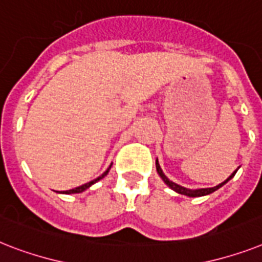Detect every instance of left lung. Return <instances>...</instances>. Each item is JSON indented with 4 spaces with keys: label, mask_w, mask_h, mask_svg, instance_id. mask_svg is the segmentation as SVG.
Wrapping results in <instances>:
<instances>
[{
    "label": "left lung",
    "mask_w": 262,
    "mask_h": 262,
    "mask_svg": "<svg viewBox=\"0 0 262 262\" xmlns=\"http://www.w3.org/2000/svg\"><path fill=\"white\" fill-rule=\"evenodd\" d=\"M156 169H157V173H159V176H160L161 179H163V182H164L165 184H167V186L171 188V190H173L175 192L180 193V195H186V196H190V198L205 196V195H210V193H212L214 191L220 190L221 187L225 186V184H226L229 180L233 179V176H234L235 172H237V171L233 172V173H231V175L229 176L226 180H225V182H222L221 184H218V186H215V187H211V188H196V190H190V188H186V187L180 186V184H176V183H173L172 180L168 179L167 176L164 175L163 169H161V167H160V164H159V160H157V159H156Z\"/></svg>",
    "instance_id": "1"
}]
</instances>
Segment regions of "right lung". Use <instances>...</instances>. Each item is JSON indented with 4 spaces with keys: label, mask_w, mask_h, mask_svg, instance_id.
<instances>
[{
    "label": "right lung",
    "mask_w": 262,
    "mask_h": 262,
    "mask_svg": "<svg viewBox=\"0 0 262 262\" xmlns=\"http://www.w3.org/2000/svg\"><path fill=\"white\" fill-rule=\"evenodd\" d=\"M112 165H113V163H112V164H110V167L107 168V169H106V171L103 172V173H102L101 176H99V178H97V179L91 180V182L86 183V184H82V186L76 187V188H72V190L63 191V192H60V193H80V192H83V191H86L87 188H90V187L93 186V184H95V183H97V182H99V180H101V179H103V178H105V176L107 175V173H109V171H110V168H112Z\"/></svg>",
    "instance_id": "obj_1"
}]
</instances>
